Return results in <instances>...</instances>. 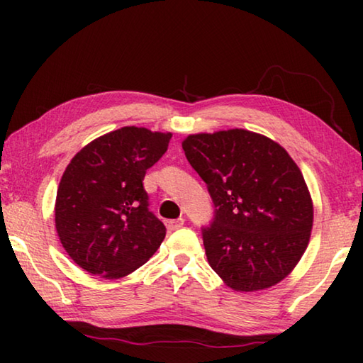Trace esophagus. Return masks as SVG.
I'll return each mask as SVG.
<instances>
[{
    "label": "esophagus",
    "instance_id": "esophagus-1",
    "mask_svg": "<svg viewBox=\"0 0 363 363\" xmlns=\"http://www.w3.org/2000/svg\"><path fill=\"white\" fill-rule=\"evenodd\" d=\"M182 225H184V219L182 218L168 220V223H167V227H168L169 230H176V229H179V227H182Z\"/></svg>",
    "mask_w": 363,
    "mask_h": 363
}]
</instances>
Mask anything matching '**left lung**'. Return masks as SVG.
Segmentation results:
<instances>
[{"instance_id": "obj_1", "label": "left lung", "mask_w": 363, "mask_h": 363, "mask_svg": "<svg viewBox=\"0 0 363 363\" xmlns=\"http://www.w3.org/2000/svg\"><path fill=\"white\" fill-rule=\"evenodd\" d=\"M182 149L216 208L203 229L211 269L242 293L280 284L303 257L314 224L294 160L270 138L238 128L189 134Z\"/></svg>"}]
</instances>
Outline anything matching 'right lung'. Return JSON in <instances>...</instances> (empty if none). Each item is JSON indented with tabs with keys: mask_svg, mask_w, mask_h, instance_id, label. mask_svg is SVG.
<instances>
[{
	"mask_svg": "<svg viewBox=\"0 0 363 363\" xmlns=\"http://www.w3.org/2000/svg\"><path fill=\"white\" fill-rule=\"evenodd\" d=\"M171 136L123 126L91 140L67 164L54 219L67 255L86 272L107 280L126 277L162 245L167 229L147 208L143 181Z\"/></svg>",
	"mask_w": 363,
	"mask_h": 363,
	"instance_id": "right-lung-1",
	"label": "right lung"
}]
</instances>
